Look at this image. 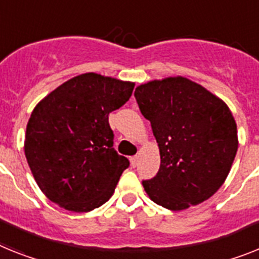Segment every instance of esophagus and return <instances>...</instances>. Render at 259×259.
Masks as SVG:
<instances>
[{"instance_id": "esophagus-1", "label": "esophagus", "mask_w": 259, "mask_h": 259, "mask_svg": "<svg viewBox=\"0 0 259 259\" xmlns=\"http://www.w3.org/2000/svg\"><path fill=\"white\" fill-rule=\"evenodd\" d=\"M137 162H138V156L134 155V156H130V164H132V167H136L137 166Z\"/></svg>"}]
</instances>
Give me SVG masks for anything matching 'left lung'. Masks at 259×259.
Segmentation results:
<instances>
[{
	"mask_svg": "<svg viewBox=\"0 0 259 259\" xmlns=\"http://www.w3.org/2000/svg\"><path fill=\"white\" fill-rule=\"evenodd\" d=\"M134 96L160 153L158 174L142 180L150 199L171 210L209 199L227 179L238 149L227 104L182 76L142 84Z\"/></svg>",
	"mask_w": 259,
	"mask_h": 259,
	"instance_id": "left-lung-1",
	"label": "left lung"
}]
</instances>
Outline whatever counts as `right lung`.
Wrapping results in <instances>:
<instances>
[{"instance_id": "1", "label": "right lung", "mask_w": 259, "mask_h": 259, "mask_svg": "<svg viewBox=\"0 0 259 259\" xmlns=\"http://www.w3.org/2000/svg\"><path fill=\"white\" fill-rule=\"evenodd\" d=\"M133 89L134 82L82 73L32 110L26 127V159L52 203L89 212L112 196L130 163L113 147L109 113L119 109Z\"/></svg>"}]
</instances>
